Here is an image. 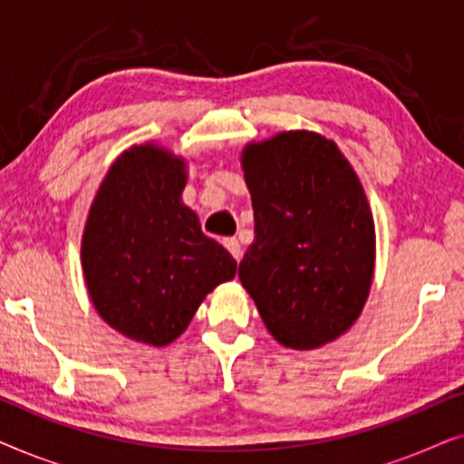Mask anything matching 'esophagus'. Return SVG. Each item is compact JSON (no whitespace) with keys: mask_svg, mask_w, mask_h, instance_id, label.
Returning a JSON list of instances; mask_svg holds the SVG:
<instances>
[{"mask_svg":"<svg viewBox=\"0 0 464 464\" xmlns=\"http://www.w3.org/2000/svg\"><path fill=\"white\" fill-rule=\"evenodd\" d=\"M224 246L227 251H230V256L240 262V257H243V249H240V243L237 238H224Z\"/></svg>","mask_w":464,"mask_h":464,"instance_id":"1","label":"esophagus"}]
</instances>
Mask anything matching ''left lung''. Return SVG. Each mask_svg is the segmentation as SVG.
Segmentation results:
<instances>
[{"instance_id": "8db88e82", "label": "left lung", "mask_w": 464, "mask_h": 464, "mask_svg": "<svg viewBox=\"0 0 464 464\" xmlns=\"http://www.w3.org/2000/svg\"><path fill=\"white\" fill-rule=\"evenodd\" d=\"M256 240L238 278L278 344L313 351L354 325L370 297L376 227L357 173L332 139L283 130L240 154Z\"/></svg>"}]
</instances>
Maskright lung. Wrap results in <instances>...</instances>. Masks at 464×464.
<instances>
[{"label":"right lung","mask_w":464,"mask_h":464,"mask_svg":"<svg viewBox=\"0 0 464 464\" xmlns=\"http://www.w3.org/2000/svg\"><path fill=\"white\" fill-rule=\"evenodd\" d=\"M186 181V158L154 141L132 145L101 181L82 234L94 310L141 344L179 338L202 300L237 275L234 257L183 205Z\"/></svg>","instance_id":"add662e5"}]
</instances>
